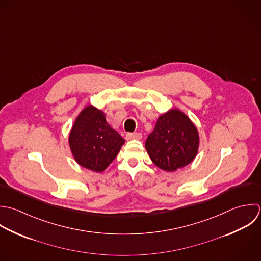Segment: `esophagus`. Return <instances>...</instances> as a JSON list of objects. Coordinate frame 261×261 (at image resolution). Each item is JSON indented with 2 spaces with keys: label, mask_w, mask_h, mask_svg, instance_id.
<instances>
[{
  "label": "esophagus",
  "mask_w": 261,
  "mask_h": 261,
  "mask_svg": "<svg viewBox=\"0 0 261 261\" xmlns=\"http://www.w3.org/2000/svg\"><path fill=\"white\" fill-rule=\"evenodd\" d=\"M142 138V134L141 133H127L126 134V139L127 140H132V139H137V140H140Z\"/></svg>",
  "instance_id": "obj_1"
}]
</instances>
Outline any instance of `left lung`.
I'll use <instances>...</instances> for the list:
<instances>
[{
	"instance_id": "8db88e82",
	"label": "left lung",
	"mask_w": 261,
	"mask_h": 261,
	"mask_svg": "<svg viewBox=\"0 0 261 261\" xmlns=\"http://www.w3.org/2000/svg\"><path fill=\"white\" fill-rule=\"evenodd\" d=\"M198 145L196 127L178 110H171L160 116L145 142V148L153 164L168 172L189 165L197 153Z\"/></svg>"
}]
</instances>
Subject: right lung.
Returning <instances> with one entry per match:
<instances>
[{
	"mask_svg": "<svg viewBox=\"0 0 261 261\" xmlns=\"http://www.w3.org/2000/svg\"><path fill=\"white\" fill-rule=\"evenodd\" d=\"M124 142L107 123L103 113L91 106L80 113L69 136L76 162L94 172H102L115 160Z\"/></svg>",
	"mask_w": 261,
	"mask_h": 261,
	"instance_id": "add662e5",
	"label": "right lung"
}]
</instances>
